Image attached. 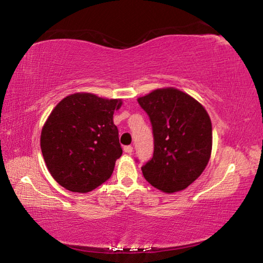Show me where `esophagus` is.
<instances>
[{"instance_id":"esophagus-1","label":"esophagus","mask_w":263,"mask_h":263,"mask_svg":"<svg viewBox=\"0 0 263 263\" xmlns=\"http://www.w3.org/2000/svg\"><path fill=\"white\" fill-rule=\"evenodd\" d=\"M132 151H133L132 146H125V147H124V152L127 153V154H131Z\"/></svg>"}]
</instances>
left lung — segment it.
Listing matches in <instances>:
<instances>
[{"mask_svg":"<svg viewBox=\"0 0 263 263\" xmlns=\"http://www.w3.org/2000/svg\"><path fill=\"white\" fill-rule=\"evenodd\" d=\"M154 137L153 158L141 167L148 183L162 193L184 190L197 180L211 157L210 116L194 97L168 87L139 97Z\"/></svg>","mask_w":263,"mask_h":263,"instance_id":"8db88e82","label":"left lung"}]
</instances>
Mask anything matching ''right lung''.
Listing matches in <instances>:
<instances>
[{
    "mask_svg": "<svg viewBox=\"0 0 263 263\" xmlns=\"http://www.w3.org/2000/svg\"><path fill=\"white\" fill-rule=\"evenodd\" d=\"M119 99L75 92L55 105L42 128L41 148L58 183L73 193H89L110 179L123 153L114 112Z\"/></svg>",
    "mask_w": 263,
    "mask_h": 263,
    "instance_id": "add662e5",
    "label": "right lung"
}]
</instances>
